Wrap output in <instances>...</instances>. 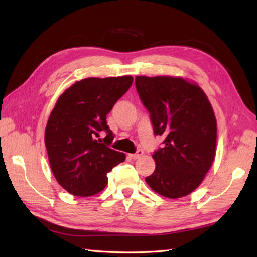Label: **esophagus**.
I'll return each mask as SVG.
<instances>
[{"label":"esophagus","mask_w":257,"mask_h":257,"mask_svg":"<svg viewBox=\"0 0 257 257\" xmlns=\"http://www.w3.org/2000/svg\"><path fill=\"white\" fill-rule=\"evenodd\" d=\"M142 155H143V151H141V150L137 151L135 154H129V156H130V158H132L133 160H137V159L141 158Z\"/></svg>","instance_id":"esophagus-1"}]
</instances>
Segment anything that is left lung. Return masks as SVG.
<instances>
[{"instance_id": "left-lung-1", "label": "left lung", "mask_w": 257, "mask_h": 257, "mask_svg": "<svg viewBox=\"0 0 257 257\" xmlns=\"http://www.w3.org/2000/svg\"><path fill=\"white\" fill-rule=\"evenodd\" d=\"M163 147L152 155L155 170L146 182L167 198L187 196L202 184L216 152V119L204 90L187 78H135Z\"/></svg>"}]
</instances>
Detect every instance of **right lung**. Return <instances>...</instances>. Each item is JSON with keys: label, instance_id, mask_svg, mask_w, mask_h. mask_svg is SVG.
Masks as SVG:
<instances>
[{"label": "right lung", "instance_id": "right-lung-1", "mask_svg": "<svg viewBox=\"0 0 257 257\" xmlns=\"http://www.w3.org/2000/svg\"><path fill=\"white\" fill-rule=\"evenodd\" d=\"M132 76L85 78L60 95L45 128L51 170L69 194L88 197L107 185V172L125 154L107 147L114 135L106 114L133 84ZM102 130L108 135L98 139Z\"/></svg>", "mask_w": 257, "mask_h": 257}]
</instances>
